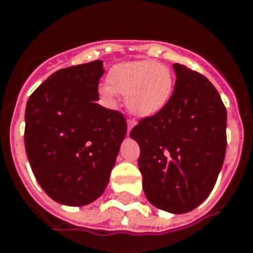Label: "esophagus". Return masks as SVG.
<instances>
[{
	"mask_svg": "<svg viewBox=\"0 0 253 253\" xmlns=\"http://www.w3.org/2000/svg\"><path fill=\"white\" fill-rule=\"evenodd\" d=\"M126 124H128V133H129V132H130V130H132L133 126H134V124H136V121L132 120V119H129Z\"/></svg>",
	"mask_w": 253,
	"mask_h": 253,
	"instance_id": "34e87169",
	"label": "esophagus"
}]
</instances>
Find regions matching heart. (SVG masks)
I'll return each instance as SVG.
<instances>
[{
	"label": "heart",
	"mask_w": 253,
	"mask_h": 253,
	"mask_svg": "<svg viewBox=\"0 0 253 253\" xmlns=\"http://www.w3.org/2000/svg\"><path fill=\"white\" fill-rule=\"evenodd\" d=\"M173 92V76L169 66L151 60L120 62L112 66L107 84L99 94L110 106L116 104L117 94L124 95L130 114L151 117L159 114Z\"/></svg>",
	"instance_id": "1"
}]
</instances>
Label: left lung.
I'll return each mask as SVG.
<instances>
[{
  "label": "left lung",
  "instance_id": "left-lung-1",
  "mask_svg": "<svg viewBox=\"0 0 253 253\" xmlns=\"http://www.w3.org/2000/svg\"><path fill=\"white\" fill-rule=\"evenodd\" d=\"M167 106L132 129L149 203L173 214L197 208L213 191L226 154L227 111L207 77L173 64Z\"/></svg>",
  "mask_w": 253,
  "mask_h": 253
}]
</instances>
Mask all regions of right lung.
Wrapping results in <instances>:
<instances>
[{
    "label": "right lung",
    "mask_w": 253,
    "mask_h": 253,
    "mask_svg": "<svg viewBox=\"0 0 253 253\" xmlns=\"http://www.w3.org/2000/svg\"><path fill=\"white\" fill-rule=\"evenodd\" d=\"M103 61L60 69L28 98L24 146L36 180L56 203L84 207L110 181L126 121L99 100Z\"/></svg>",
    "instance_id": "add662e5"
}]
</instances>
